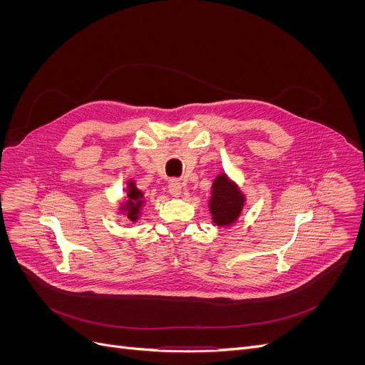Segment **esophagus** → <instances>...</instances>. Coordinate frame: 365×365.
I'll return each instance as SVG.
<instances>
[{
	"instance_id": "34e87169",
	"label": "esophagus",
	"mask_w": 365,
	"mask_h": 365,
	"mask_svg": "<svg viewBox=\"0 0 365 365\" xmlns=\"http://www.w3.org/2000/svg\"><path fill=\"white\" fill-rule=\"evenodd\" d=\"M182 185L184 184L180 180H172L169 182V192H170V195L175 196V197H178L181 195V192H182Z\"/></svg>"
}]
</instances>
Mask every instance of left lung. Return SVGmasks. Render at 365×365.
<instances>
[{"mask_svg": "<svg viewBox=\"0 0 365 365\" xmlns=\"http://www.w3.org/2000/svg\"><path fill=\"white\" fill-rule=\"evenodd\" d=\"M245 204V196L239 187L228 180L225 173H220L212 185V197H210V213L217 227L233 225L242 213Z\"/></svg>", "mask_w": 365, "mask_h": 365, "instance_id": "left-lung-1", "label": "left lung"}]
</instances>
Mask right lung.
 I'll use <instances>...</instances> for the list:
<instances>
[{"label": "right lung", "mask_w": 365, "mask_h": 365, "mask_svg": "<svg viewBox=\"0 0 365 365\" xmlns=\"http://www.w3.org/2000/svg\"><path fill=\"white\" fill-rule=\"evenodd\" d=\"M126 196L128 200L125 204H121L120 213H123L128 219L132 220V222H137L141 215V208L145 205V195L137 189L134 181H129Z\"/></svg>", "instance_id": "add662e5"}]
</instances>
